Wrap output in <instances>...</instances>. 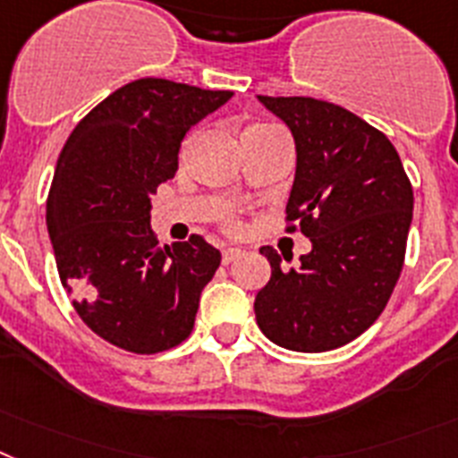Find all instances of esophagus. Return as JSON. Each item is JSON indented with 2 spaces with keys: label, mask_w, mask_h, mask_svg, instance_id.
Here are the masks:
<instances>
[{
  "label": "esophagus",
  "mask_w": 458,
  "mask_h": 458,
  "mask_svg": "<svg viewBox=\"0 0 458 458\" xmlns=\"http://www.w3.org/2000/svg\"><path fill=\"white\" fill-rule=\"evenodd\" d=\"M244 256V251L237 247H228V249H223V265H230V263H235L237 259H242Z\"/></svg>",
  "instance_id": "esophagus-1"
}]
</instances>
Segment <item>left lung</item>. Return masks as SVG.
<instances>
[{"mask_svg": "<svg viewBox=\"0 0 458 458\" xmlns=\"http://www.w3.org/2000/svg\"><path fill=\"white\" fill-rule=\"evenodd\" d=\"M259 102L293 134L286 218L298 221L312 251L286 270L275 249H260L272 276L253 312L279 347L330 352L370 328L394 293L412 223V186L394 144L352 111L312 98L259 95Z\"/></svg>", "mask_w": 458, "mask_h": 458, "instance_id": "8db88e82", "label": "left lung"}]
</instances>
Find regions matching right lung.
Wrapping results in <instances>:
<instances>
[{"instance_id":"1","label":"right lung","mask_w":458,"mask_h":458,"mask_svg":"<svg viewBox=\"0 0 458 458\" xmlns=\"http://www.w3.org/2000/svg\"><path fill=\"white\" fill-rule=\"evenodd\" d=\"M230 98L132 81L76 125L57 157L46 202L57 275L88 328L116 347L157 353L193 330L221 251L199 235L157 247L151 195L174 176L191 128Z\"/></svg>"}]
</instances>
